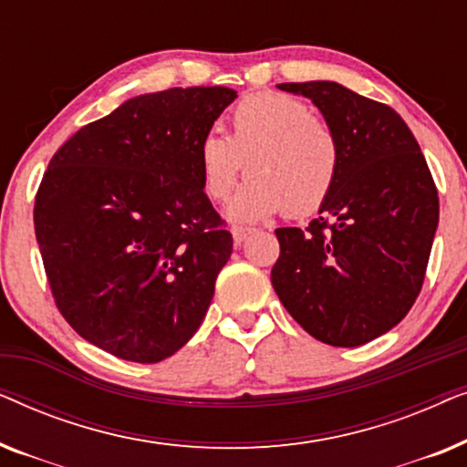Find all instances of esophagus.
<instances>
[{
    "instance_id": "esophagus-1",
    "label": "esophagus",
    "mask_w": 467,
    "mask_h": 467,
    "mask_svg": "<svg viewBox=\"0 0 467 467\" xmlns=\"http://www.w3.org/2000/svg\"><path fill=\"white\" fill-rule=\"evenodd\" d=\"M251 234H253L251 227H238V225L232 227V235H234L235 244H242V242H244Z\"/></svg>"
}]
</instances>
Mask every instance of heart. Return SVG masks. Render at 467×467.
Here are the masks:
<instances>
[{
	"label": "heart",
	"mask_w": 467,
	"mask_h": 467,
	"mask_svg": "<svg viewBox=\"0 0 467 467\" xmlns=\"http://www.w3.org/2000/svg\"><path fill=\"white\" fill-rule=\"evenodd\" d=\"M232 131L200 140L202 187L213 202L227 200L240 176L251 174L229 203L234 221L254 223L283 213H317L334 191L340 144L306 101L286 93L248 95L232 110Z\"/></svg>",
	"instance_id": "b5f03b06"
}]
</instances>
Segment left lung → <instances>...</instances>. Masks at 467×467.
<instances>
[{"label":"left lung","mask_w":467,"mask_h":467,"mask_svg":"<svg viewBox=\"0 0 467 467\" xmlns=\"http://www.w3.org/2000/svg\"><path fill=\"white\" fill-rule=\"evenodd\" d=\"M278 88L321 110L340 144V171L308 227L276 229L274 291L312 337L361 347L395 327L420 293L438 227V189L393 108L329 80Z\"/></svg>","instance_id":"left-lung-1"}]
</instances>
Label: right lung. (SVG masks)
<instances>
[{"mask_svg":"<svg viewBox=\"0 0 467 467\" xmlns=\"http://www.w3.org/2000/svg\"><path fill=\"white\" fill-rule=\"evenodd\" d=\"M235 98L138 95L50 159L34 208L50 291L76 334L119 359H168L206 317L234 238L203 193L197 149Z\"/></svg>","mask_w":467,"mask_h":467,"instance_id":"obj_1","label":"right lung"}]
</instances>
